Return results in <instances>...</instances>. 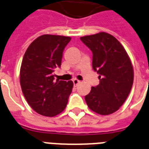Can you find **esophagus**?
Segmentation results:
<instances>
[{
  "label": "esophagus",
  "instance_id": "esophagus-1",
  "mask_svg": "<svg viewBox=\"0 0 149 149\" xmlns=\"http://www.w3.org/2000/svg\"><path fill=\"white\" fill-rule=\"evenodd\" d=\"M72 82H73V84H74V86H77L79 84V83H80L81 81L78 80L77 79H74L72 80Z\"/></svg>",
  "mask_w": 149,
  "mask_h": 149
}]
</instances>
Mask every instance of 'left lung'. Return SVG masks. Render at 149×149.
<instances>
[{
	"label": "left lung",
	"mask_w": 149,
	"mask_h": 149,
	"mask_svg": "<svg viewBox=\"0 0 149 149\" xmlns=\"http://www.w3.org/2000/svg\"><path fill=\"white\" fill-rule=\"evenodd\" d=\"M80 39L92 51V68L100 79L85 96L86 104L98 114H111L123 105L132 88L134 72L130 58L120 42L107 32Z\"/></svg>",
	"instance_id": "left-lung-1"
}]
</instances>
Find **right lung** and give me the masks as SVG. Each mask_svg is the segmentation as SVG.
<instances>
[{
	"instance_id": "obj_1",
	"label": "right lung",
	"mask_w": 149,
	"mask_h": 149,
	"mask_svg": "<svg viewBox=\"0 0 149 149\" xmlns=\"http://www.w3.org/2000/svg\"><path fill=\"white\" fill-rule=\"evenodd\" d=\"M70 37L42 35L30 44L22 58L19 81L29 106L38 113L54 117L67 106L72 81L54 80V70L60 67L63 51Z\"/></svg>"
}]
</instances>
